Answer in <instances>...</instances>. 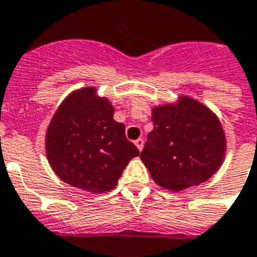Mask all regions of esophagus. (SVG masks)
I'll return each mask as SVG.
<instances>
[{"label":"esophagus","instance_id":"esophagus-1","mask_svg":"<svg viewBox=\"0 0 257 257\" xmlns=\"http://www.w3.org/2000/svg\"><path fill=\"white\" fill-rule=\"evenodd\" d=\"M135 145H136V147L139 149V150H143V145H145V141L143 139H138V141H135Z\"/></svg>","mask_w":257,"mask_h":257}]
</instances>
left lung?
Listing matches in <instances>:
<instances>
[{"mask_svg":"<svg viewBox=\"0 0 257 257\" xmlns=\"http://www.w3.org/2000/svg\"><path fill=\"white\" fill-rule=\"evenodd\" d=\"M152 121L141 159L160 186L171 191L197 186L221 166L225 136L207 107L181 97L177 104L154 107Z\"/></svg>","mask_w":257,"mask_h":257,"instance_id":"left-lung-1","label":"left lung"}]
</instances>
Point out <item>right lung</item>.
I'll return each mask as SVG.
<instances>
[{
    "label": "right lung",
    "mask_w": 257,
    "mask_h": 257,
    "mask_svg": "<svg viewBox=\"0 0 257 257\" xmlns=\"http://www.w3.org/2000/svg\"><path fill=\"white\" fill-rule=\"evenodd\" d=\"M46 153L55 174L71 186L104 193L114 189L139 150L114 121V107L94 87L73 91L48 125Z\"/></svg>",
    "instance_id": "right-lung-1"
}]
</instances>
